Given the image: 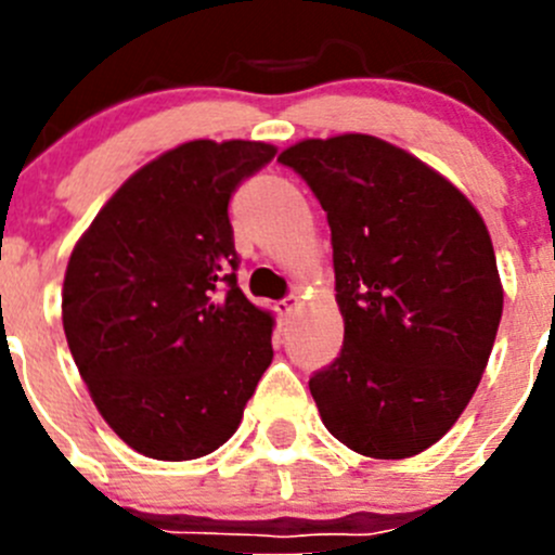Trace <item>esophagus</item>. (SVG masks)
I'll return each instance as SVG.
<instances>
[{"mask_svg": "<svg viewBox=\"0 0 555 555\" xmlns=\"http://www.w3.org/2000/svg\"><path fill=\"white\" fill-rule=\"evenodd\" d=\"M298 309H300V295H289V298L279 300V304H276V311H279V317H282V319L293 317V313Z\"/></svg>", "mask_w": 555, "mask_h": 555, "instance_id": "1", "label": "esophagus"}]
</instances>
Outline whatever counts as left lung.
I'll use <instances>...</instances> for the list:
<instances>
[{"mask_svg":"<svg viewBox=\"0 0 555 555\" xmlns=\"http://www.w3.org/2000/svg\"><path fill=\"white\" fill-rule=\"evenodd\" d=\"M279 160L333 236L344 349L309 382L319 416L362 456H416L489 365L505 300L489 228L443 173L371 133L304 139Z\"/></svg>","mask_w":555,"mask_h":555,"instance_id":"8db88e82","label":"left lung"}]
</instances>
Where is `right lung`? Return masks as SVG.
<instances>
[{
  "label": "right lung",
  "instance_id": "obj_1",
  "mask_svg": "<svg viewBox=\"0 0 555 555\" xmlns=\"http://www.w3.org/2000/svg\"><path fill=\"white\" fill-rule=\"evenodd\" d=\"M273 155L244 139L179 144L133 171L72 249L66 344L93 405L137 453L217 451L271 365L273 313L236 284L228 201Z\"/></svg>",
  "mask_w": 555,
  "mask_h": 555
}]
</instances>
